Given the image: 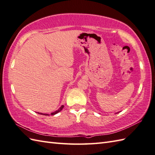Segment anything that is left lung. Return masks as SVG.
I'll return each mask as SVG.
<instances>
[{"label":"left lung","mask_w":155,"mask_h":155,"mask_svg":"<svg viewBox=\"0 0 155 155\" xmlns=\"http://www.w3.org/2000/svg\"><path fill=\"white\" fill-rule=\"evenodd\" d=\"M118 112H116V114H117V113H118Z\"/></svg>","instance_id":"left-lung-1"}]
</instances>
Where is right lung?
Listing matches in <instances>:
<instances>
[{"mask_svg":"<svg viewBox=\"0 0 155 155\" xmlns=\"http://www.w3.org/2000/svg\"><path fill=\"white\" fill-rule=\"evenodd\" d=\"M64 106H61V107H60V108L58 110H56V111H55V112H52V113H51V115H55V114H58V112H59L60 111H61V110L64 108ZM38 114H42V115H45V116H49V114H45V113H40V112H37Z\"/></svg>","mask_w":155,"mask_h":155,"instance_id":"obj_1","label":"right lung"}]
</instances>
